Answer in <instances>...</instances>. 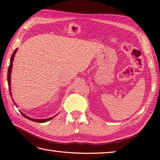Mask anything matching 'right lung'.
<instances>
[{
  "instance_id": "1",
  "label": "right lung",
  "mask_w": 160,
  "mask_h": 160,
  "mask_svg": "<svg viewBox=\"0 0 160 160\" xmlns=\"http://www.w3.org/2000/svg\"><path fill=\"white\" fill-rule=\"evenodd\" d=\"M17 49H15L14 51V52H13V53H12V56H11V58H10V66H9V68H8V86H9V90H10V95H11V97H12V92H11V88H10V81H11V72H12V63H13V60H14V55H15V53H16V52H17ZM12 101L13 102H14V100H13V98H12ZM14 104H16V103H15V102H14ZM20 113L22 114V116H23L24 117L26 118H28V119H29V120H32V121H34V122H47V121H49V120H52L53 117H52V118H47V119H33V118H29V117H28L27 116H26L25 114H23L22 112H21L20 111Z\"/></svg>"
}]
</instances>
